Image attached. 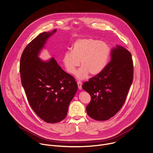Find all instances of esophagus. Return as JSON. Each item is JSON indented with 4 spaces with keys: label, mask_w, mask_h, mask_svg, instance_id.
I'll return each mask as SVG.
<instances>
[{
    "label": "esophagus",
    "mask_w": 153,
    "mask_h": 153,
    "mask_svg": "<svg viewBox=\"0 0 153 153\" xmlns=\"http://www.w3.org/2000/svg\"><path fill=\"white\" fill-rule=\"evenodd\" d=\"M77 85H78L79 88V89H81L82 87V82H80V81H77Z\"/></svg>",
    "instance_id": "1"
}]
</instances>
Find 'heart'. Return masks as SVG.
<instances>
[{
  "label": "heart",
  "instance_id": "1",
  "mask_svg": "<svg viewBox=\"0 0 153 153\" xmlns=\"http://www.w3.org/2000/svg\"><path fill=\"white\" fill-rule=\"evenodd\" d=\"M111 54V49L106 43L91 37L81 38L73 44L71 51H67L63 62L67 71L74 74L80 66L82 68L77 73L80 79L86 78L90 73L96 76L106 67Z\"/></svg>",
  "mask_w": 153,
  "mask_h": 153
}]
</instances>
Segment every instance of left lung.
Masks as SVG:
<instances>
[{
    "label": "left lung",
    "mask_w": 153,
    "mask_h": 153,
    "mask_svg": "<svg viewBox=\"0 0 153 153\" xmlns=\"http://www.w3.org/2000/svg\"><path fill=\"white\" fill-rule=\"evenodd\" d=\"M111 61L99 74L82 85L91 96L86 107L92 119L105 121L118 113L126 100L133 80V62L130 52L121 46L114 48Z\"/></svg>",
    "instance_id": "left-lung-1"
}]
</instances>
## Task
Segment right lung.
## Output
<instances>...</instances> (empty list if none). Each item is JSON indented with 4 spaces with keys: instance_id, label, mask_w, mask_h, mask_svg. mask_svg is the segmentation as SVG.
<instances>
[{
    "instance_id": "right-lung-1",
    "label": "right lung",
    "mask_w": 153,
    "mask_h": 153,
    "mask_svg": "<svg viewBox=\"0 0 153 153\" xmlns=\"http://www.w3.org/2000/svg\"><path fill=\"white\" fill-rule=\"evenodd\" d=\"M56 32H43L30 42L20 62L22 84L35 113L43 121L56 123L65 119L78 86L74 78L65 72L54 57L48 62L38 54L47 39Z\"/></svg>"
}]
</instances>
